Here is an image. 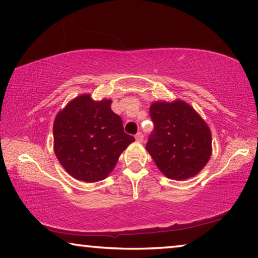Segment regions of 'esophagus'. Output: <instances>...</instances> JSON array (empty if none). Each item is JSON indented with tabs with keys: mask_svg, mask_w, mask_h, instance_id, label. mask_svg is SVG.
Segmentation results:
<instances>
[{
	"mask_svg": "<svg viewBox=\"0 0 258 258\" xmlns=\"http://www.w3.org/2000/svg\"><path fill=\"white\" fill-rule=\"evenodd\" d=\"M136 140L139 141V142H141L142 140H144V134H142L141 132H138L136 134Z\"/></svg>",
	"mask_w": 258,
	"mask_h": 258,
	"instance_id": "obj_1",
	"label": "esophagus"
}]
</instances>
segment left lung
<instances>
[{
  "label": "left lung",
  "mask_w": 258,
  "mask_h": 258,
  "mask_svg": "<svg viewBox=\"0 0 258 258\" xmlns=\"http://www.w3.org/2000/svg\"><path fill=\"white\" fill-rule=\"evenodd\" d=\"M154 130L146 149L167 178L185 180L199 173L211 156V133L195 110L182 101L155 102Z\"/></svg>",
  "instance_id": "1"
}]
</instances>
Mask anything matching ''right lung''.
I'll return each instance as SVG.
<instances>
[{"label":"right lung","instance_id":"obj_1","mask_svg":"<svg viewBox=\"0 0 258 258\" xmlns=\"http://www.w3.org/2000/svg\"><path fill=\"white\" fill-rule=\"evenodd\" d=\"M134 138L124 132L111 101L95 102L89 95L71 101L54 122L55 154L78 180L100 181L113 170L122 150Z\"/></svg>","mask_w":258,"mask_h":258}]
</instances>
